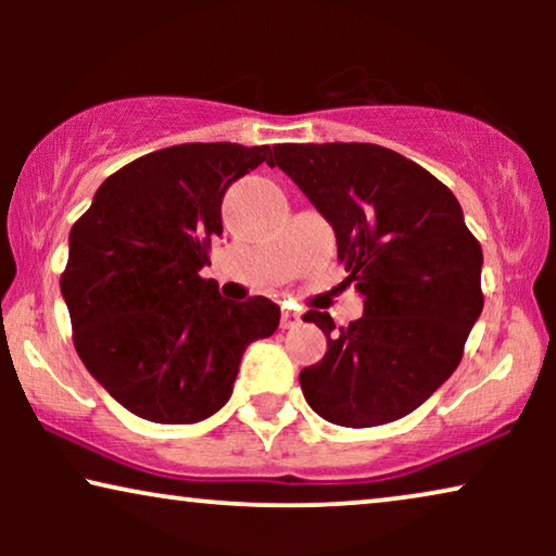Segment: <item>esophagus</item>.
Here are the masks:
<instances>
[{"label": "esophagus", "instance_id": "1", "mask_svg": "<svg viewBox=\"0 0 556 556\" xmlns=\"http://www.w3.org/2000/svg\"><path fill=\"white\" fill-rule=\"evenodd\" d=\"M301 324V314L293 308H283V314H280V329H295V326Z\"/></svg>", "mask_w": 556, "mask_h": 556}]
</instances>
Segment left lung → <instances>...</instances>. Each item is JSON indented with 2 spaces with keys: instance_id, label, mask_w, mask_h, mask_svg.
Returning <instances> with one entry per match:
<instances>
[{
  "instance_id": "8db88e82",
  "label": "left lung",
  "mask_w": 556,
  "mask_h": 556,
  "mask_svg": "<svg viewBox=\"0 0 556 556\" xmlns=\"http://www.w3.org/2000/svg\"><path fill=\"white\" fill-rule=\"evenodd\" d=\"M276 162L333 227L364 314L326 333L324 359L301 371L303 397L344 428L394 422L460 364L483 311V253L455 194L420 164L377 143H278Z\"/></svg>"
}]
</instances>
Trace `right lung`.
Masks as SVG:
<instances>
[{
    "instance_id": "1",
    "label": "right lung",
    "mask_w": 556,
    "mask_h": 556,
    "mask_svg": "<svg viewBox=\"0 0 556 556\" xmlns=\"http://www.w3.org/2000/svg\"><path fill=\"white\" fill-rule=\"evenodd\" d=\"M270 154L230 141L154 151L111 174L73 225L60 291L75 352L128 413L162 425L215 415L245 349L278 329L276 303L227 301L200 276L227 187Z\"/></svg>"
}]
</instances>
